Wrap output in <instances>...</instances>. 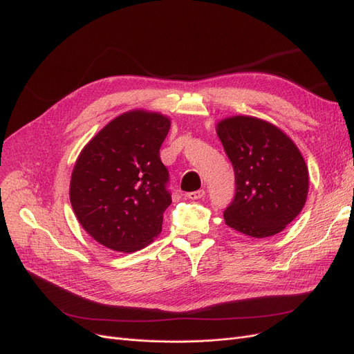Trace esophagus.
Listing matches in <instances>:
<instances>
[{
	"mask_svg": "<svg viewBox=\"0 0 354 354\" xmlns=\"http://www.w3.org/2000/svg\"><path fill=\"white\" fill-rule=\"evenodd\" d=\"M205 194H206V192H205L203 189H200V190H197V192H190V193H187V198H190V200H198V198H201V197H205Z\"/></svg>",
	"mask_w": 354,
	"mask_h": 354,
	"instance_id": "obj_1",
	"label": "esophagus"
}]
</instances>
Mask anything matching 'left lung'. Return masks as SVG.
<instances>
[{"label":"left lung","instance_id":"obj_1","mask_svg":"<svg viewBox=\"0 0 354 354\" xmlns=\"http://www.w3.org/2000/svg\"><path fill=\"white\" fill-rule=\"evenodd\" d=\"M217 136L234 171V197L223 212L229 227L268 238L287 227L306 205L308 170L285 133L254 116L218 122Z\"/></svg>","mask_w":354,"mask_h":354}]
</instances>
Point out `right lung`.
I'll return each instance as SVG.
<instances>
[{"label": "right lung", "instance_id": "right-lung-1", "mask_svg": "<svg viewBox=\"0 0 354 354\" xmlns=\"http://www.w3.org/2000/svg\"><path fill=\"white\" fill-rule=\"evenodd\" d=\"M168 129V118L131 111L83 148L72 173L71 203L100 245L133 252L161 232L162 214L171 205L170 174L160 158Z\"/></svg>", "mask_w": 354, "mask_h": 354}]
</instances>
